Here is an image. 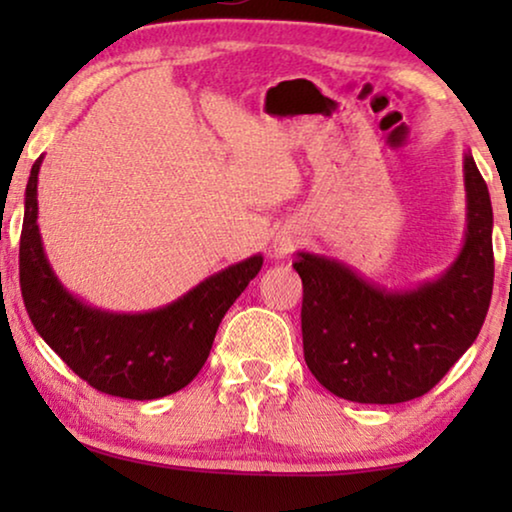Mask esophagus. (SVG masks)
Returning a JSON list of instances; mask_svg holds the SVG:
<instances>
[{
	"label": "esophagus",
	"instance_id": "34e87169",
	"mask_svg": "<svg viewBox=\"0 0 512 512\" xmlns=\"http://www.w3.org/2000/svg\"><path fill=\"white\" fill-rule=\"evenodd\" d=\"M298 242H300L298 235L293 233L291 228H282L275 235V240H272V256L284 258L286 254H291V251L298 247Z\"/></svg>",
	"mask_w": 512,
	"mask_h": 512
}]
</instances>
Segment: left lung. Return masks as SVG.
<instances>
[{
	"label": "left lung",
	"instance_id": "left-lung-1",
	"mask_svg": "<svg viewBox=\"0 0 512 512\" xmlns=\"http://www.w3.org/2000/svg\"><path fill=\"white\" fill-rule=\"evenodd\" d=\"M464 184L466 242L436 282L387 291L333 258L298 254L305 363L331 394L354 403L412 401L478 338L494 286V216L471 153Z\"/></svg>",
	"mask_w": 512,
	"mask_h": 512
}]
</instances>
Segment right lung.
I'll return each mask as SVG.
<instances>
[{
    "mask_svg": "<svg viewBox=\"0 0 512 512\" xmlns=\"http://www.w3.org/2000/svg\"><path fill=\"white\" fill-rule=\"evenodd\" d=\"M39 167L41 158L32 165L25 188L20 233V291L37 333L102 394L153 401L184 389L205 366L223 314L258 275L263 256L216 272L160 310H97L72 296L48 265L37 226Z\"/></svg>",
    "mask_w": 512,
    "mask_h": 512,
    "instance_id": "add662e5",
    "label": "right lung"
}]
</instances>
